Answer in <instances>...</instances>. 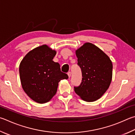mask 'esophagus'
Returning <instances> with one entry per match:
<instances>
[{
    "label": "esophagus",
    "instance_id": "esophagus-1",
    "mask_svg": "<svg viewBox=\"0 0 135 135\" xmlns=\"http://www.w3.org/2000/svg\"><path fill=\"white\" fill-rule=\"evenodd\" d=\"M67 74H68V77H71V72L70 71H69V72H68L67 73Z\"/></svg>",
    "mask_w": 135,
    "mask_h": 135
}]
</instances>
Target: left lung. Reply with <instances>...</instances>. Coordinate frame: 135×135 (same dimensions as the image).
<instances>
[{
	"label": "left lung",
	"instance_id": "obj_1",
	"mask_svg": "<svg viewBox=\"0 0 135 135\" xmlns=\"http://www.w3.org/2000/svg\"><path fill=\"white\" fill-rule=\"evenodd\" d=\"M76 55L83 78L80 84L74 87V91L84 101H95L104 94L111 83L112 61L100 48L89 42L76 51Z\"/></svg>",
	"mask_w": 135,
	"mask_h": 135
}]
</instances>
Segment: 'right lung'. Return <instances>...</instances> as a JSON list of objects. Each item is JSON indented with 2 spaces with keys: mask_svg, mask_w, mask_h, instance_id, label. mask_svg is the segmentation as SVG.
Returning <instances> with one entry per match:
<instances>
[{
  "mask_svg": "<svg viewBox=\"0 0 135 135\" xmlns=\"http://www.w3.org/2000/svg\"><path fill=\"white\" fill-rule=\"evenodd\" d=\"M55 54L47 45L38 46L27 54L19 65L23 90L39 103L50 101L57 93L58 83L68 78L61 71L59 64L52 61Z\"/></svg>",
  "mask_w": 135,
  "mask_h": 135,
  "instance_id": "add662e5",
  "label": "right lung"
}]
</instances>
